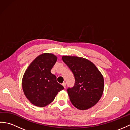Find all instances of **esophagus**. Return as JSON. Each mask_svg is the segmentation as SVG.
Wrapping results in <instances>:
<instances>
[{
  "instance_id": "obj_1",
  "label": "esophagus",
  "mask_w": 130,
  "mask_h": 130,
  "mask_svg": "<svg viewBox=\"0 0 130 130\" xmlns=\"http://www.w3.org/2000/svg\"><path fill=\"white\" fill-rule=\"evenodd\" d=\"M62 86H63V87L65 88V87H66V83H65V82H63V83H62Z\"/></svg>"
}]
</instances>
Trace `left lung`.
Wrapping results in <instances>:
<instances>
[{
    "instance_id": "obj_1",
    "label": "left lung",
    "mask_w": 130,
    "mask_h": 130,
    "mask_svg": "<svg viewBox=\"0 0 130 130\" xmlns=\"http://www.w3.org/2000/svg\"><path fill=\"white\" fill-rule=\"evenodd\" d=\"M62 60L75 77L74 86L67 89L71 103L80 110L94 106L104 90V79L100 71L92 62L83 57L62 56Z\"/></svg>"
}]
</instances>
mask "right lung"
<instances>
[{
    "instance_id": "obj_1",
    "label": "right lung",
    "mask_w": 130,
    "mask_h": 130,
    "mask_svg": "<svg viewBox=\"0 0 130 130\" xmlns=\"http://www.w3.org/2000/svg\"><path fill=\"white\" fill-rule=\"evenodd\" d=\"M57 59L52 54H41L30 63L24 74L22 83L24 94L36 106H47L54 100L58 92L64 88L51 73Z\"/></svg>"
}]
</instances>
